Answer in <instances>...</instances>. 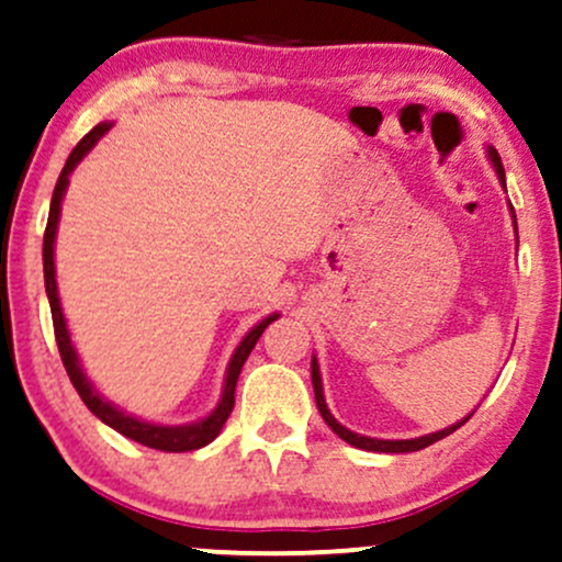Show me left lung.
<instances>
[{
	"mask_svg": "<svg viewBox=\"0 0 562 562\" xmlns=\"http://www.w3.org/2000/svg\"><path fill=\"white\" fill-rule=\"evenodd\" d=\"M486 153H488V160H492V164H494L496 177H499L502 187H505V166H502L499 153H496L494 147H488ZM509 211H513V205H509ZM513 218H515V214H513ZM515 232H518V224H515ZM312 385H314V398H317L322 420L330 425L333 434H338L346 443H351V447L364 449V451H385V454H404V451H420L425 447H430V443H436V441H441V438H447L449 434H454L457 428H462V425H465L470 417H473V412H470V415L462 417L460 423L449 425V428H443V430H436V434H428V436H420V438H402V441H385V438H370V436H362V434H353V430H348L346 425H340L338 420H335L333 412L327 409L325 391H322V375H319L317 357H312Z\"/></svg>",
	"mask_w": 562,
	"mask_h": 562,
	"instance_id": "1",
	"label": "left lung"
}]
</instances>
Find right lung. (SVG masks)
Masks as SVG:
<instances>
[{"label": "right lung", "mask_w": 562, "mask_h": 562, "mask_svg": "<svg viewBox=\"0 0 562 562\" xmlns=\"http://www.w3.org/2000/svg\"><path fill=\"white\" fill-rule=\"evenodd\" d=\"M111 126L113 124H97L92 132H89L87 137H83L79 145L74 147V153L68 156L66 166H63L60 177H57L53 203H49V218H47V229H44L42 259H44V288H47L49 308H53L55 340H57V348H60V359H63V364H66L70 383H74V389L79 391L81 402L89 406V412H92V415L100 417L105 425H111L113 430H119L121 436L142 443V447H150L158 451H192V449L205 447V443H211L218 434H222L224 423H227V417L232 415V406H235V385H237V378H240L245 359H248V353L254 351L256 340L261 338V333L267 330V327L272 325L280 314H269L267 319H261L259 325H256L254 330H248V335L240 340V346L235 348V353H232V359H229L222 398H218L214 412H211L209 417H203V420L190 423V425L147 423V420H139V417H134V415H126L124 409H119V406H115L113 402H108L105 396H100V391L89 383L87 372H83V367L79 362V353H76L74 344H70L66 317H63L60 295H57V280H55V235H57V222H60V203H63V195H66V190H68L70 171L81 164V158L92 150V147L97 145V139H100Z\"/></svg>", "instance_id": "add662e5"}]
</instances>
